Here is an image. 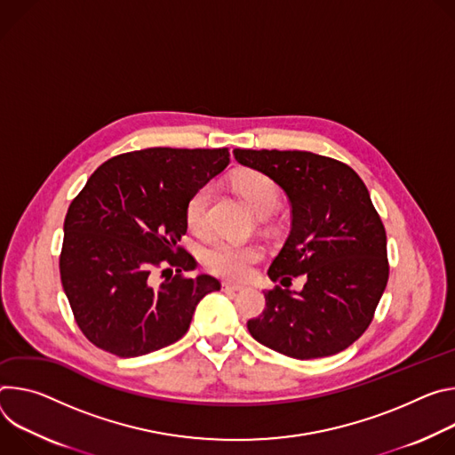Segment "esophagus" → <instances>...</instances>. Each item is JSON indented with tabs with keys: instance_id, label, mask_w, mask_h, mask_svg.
I'll use <instances>...</instances> for the list:
<instances>
[{
	"instance_id": "esophagus-1",
	"label": "esophagus",
	"mask_w": 455,
	"mask_h": 455,
	"mask_svg": "<svg viewBox=\"0 0 455 455\" xmlns=\"http://www.w3.org/2000/svg\"><path fill=\"white\" fill-rule=\"evenodd\" d=\"M243 287L242 285H235V283H228V282H222V291H229V292H238L242 291Z\"/></svg>"
}]
</instances>
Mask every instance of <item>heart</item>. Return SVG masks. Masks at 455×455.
I'll list each match as a JSON object with an SVG mask.
<instances>
[{
    "mask_svg": "<svg viewBox=\"0 0 455 455\" xmlns=\"http://www.w3.org/2000/svg\"><path fill=\"white\" fill-rule=\"evenodd\" d=\"M235 188L245 200L249 210L257 217L269 215L278 204L276 184L257 172H247L235 179ZM213 188L210 184L198 188L186 204V222L189 229L202 233L208 228V208ZM264 255V249L257 243H240L233 240H217L204 251V262L217 276L242 282L251 275L253 267Z\"/></svg>",
    "mask_w": 455,
    "mask_h": 455,
    "instance_id": "heart-1",
    "label": "heart"
}]
</instances>
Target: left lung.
Segmentation results:
<instances>
[{"label": "left lung", "mask_w": 455, "mask_h": 455, "mask_svg": "<svg viewBox=\"0 0 455 455\" xmlns=\"http://www.w3.org/2000/svg\"><path fill=\"white\" fill-rule=\"evenodd\" d=\"M233 156L291 202V233L269 278H307L299 292H264V313L247 322L251 336L296 360L338 355L367 331L388 280L387 235L367 186L350 166L311 151L236 148Z\"/></svg>", "instance_id": "8db88e82"}]
</instances>
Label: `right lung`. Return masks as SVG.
I'll return each mask as SVG.
<instances>
[{"instance_id":"1","label":"right lung","mask_w":455,"mask_h":455,"mask_svg":"<svg viewBox=\"0 0 455 455\" xmlns=\"http://www.w3.org/2000/svg\"><path fill=\"white\" fill-rule=\"evenodd\" d=\"M228 164V148H146L92 173L65 217L60 257L65 294L88 341L135 358L188 332L196 304L220 282L184 276L196 267L179 245L186 204ZM163 263L178 273L156 286L150 273Z\"/></svg>"}]
</instances>
